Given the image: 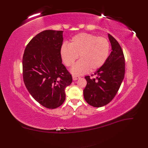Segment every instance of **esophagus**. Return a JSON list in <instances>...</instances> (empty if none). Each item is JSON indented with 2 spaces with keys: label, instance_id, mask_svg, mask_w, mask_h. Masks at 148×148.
I'll return each mask as SVG.
<instances>
[{
  "label": "esophagus",
  "instance_id": "esophagus-1",
  "mask_svg": "<svg viewBox=\"0 0 148 148\" xmlns=\"http://www.w3.org/2000/svg\"><path fill=\"white\" fill-rule=\"evenodd\" d=\"M72 78H73V80H74V81L75 80H77L78 79L80 78V77H78V76H76V75H73Z\"/></svg>",
  "mask_w": 148,
  "mask_h": 148
}]
</instances>
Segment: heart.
<instances>
[{
	"label": "heart",
	"mask_w": 148,
	"mask_h": 148,
	"mask_svg": "<svg viewBox=\"0 0 148 148\" xmlns=\"http://www.w3.org/2000/svg\"><path fill=\"white\" fill-rule=\"evenodd\" d=\"M110 44L104 37L79 33L71 38L69 46L64 44L60 49L62 60L66 66H72L75 61L79 60L71 69L75 75H83L89 71H95L104 65L109 57Z\"/></svg>",
	"instance_id": "heart-1"
}]
</instances>
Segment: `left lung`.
<instances>
[{
	"mask_svg": "<svg viewBox=\"0 0 148 148\" xmlns=\"http://www.w3.org/2000/svg\"><path fill=\"white\" fill-rule=\"evenodd\" d=\"M108 36L112 52L106 63L96 71V78L85 77L87 84L83 90L84 98L95 107L109 104L117 93L124 78L125 64L122 47L112 36L108 34Z\"/></svg>",
	"mask_w": 148,
	"mask_h": 148,
	"instance_id": "obj_1",
	"label": "left lung"
}]
</instances>
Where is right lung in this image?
Returning <instances> with one entry per match:
<instances>
[{
    "label": "right lung",
    "mask_w": 148,
    "mask_h": 148,
    "mask_svg": "<svg viewBox=\"0 0 148 148\" xmlns=\"http://www.w3.org/2000/svg\"><path fill=\"white\" fill-rule=\"evenodd\" d=\"M63 31L45 30L26 46L23 56V78L34 99L48 109H56L65 100V89L72 77L62 63Z\"/></svg>",
    "instance_id": "obj_1"
}]
</instances>
